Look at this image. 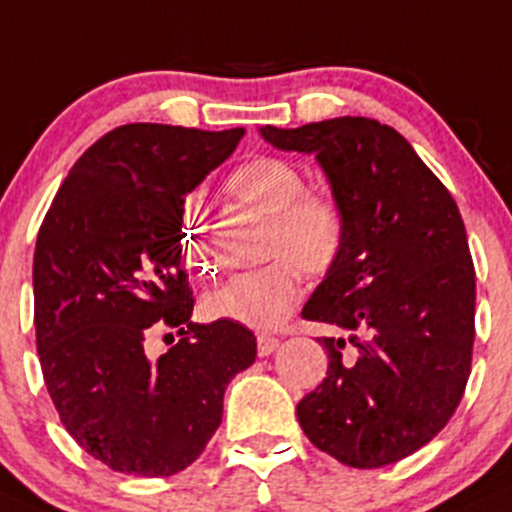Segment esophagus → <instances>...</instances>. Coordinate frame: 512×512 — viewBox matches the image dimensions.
Segmentation results:
<instances>
[{"label": "esophagus", "instance_id": "obj_1", "mask_svg": "<svg viewBox=\"0 0 512 512\" xmlns=\"http://www.w3.org/2000/svg\"><path fill=\"white\" fill-rule=\"evenodd\" d=\"M279 348V338L270 336V333H257V353L270 355Z\"/></svg>", "mask_w": 512, "mask_h": 512}]
</instances>
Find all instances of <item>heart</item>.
Wrapping results in <instances>:
<instances>
[{
    "label": "heart",
    "mask_w": 512,
    "mask_h": 512,
    "mask_svg": "<svg viewBox=\"0 0 512 512\" xmlns=\"http://www.w3.org/2000/svg\"><path fill=\"white\" fill-rule=\"evenodd\" d=\"M228 193L267 215L262 257L267 265L238 272L203 297L211 319L250 328H274L292 314L301 297V272L321 277L343 250V213L321 193L306 191L304 174L289 161L257 157L230 174ZM179 242L184 265L193 272L213 270L208 223L201 198L188 196L179 213Z\"/></svg>",
    "instance_id": "heart-1"
}]
</instances>
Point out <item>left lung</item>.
<instances>
[{"label":"left lung","mask_w":512,"mask_h":512,"mask_svg":"<svg viewBox=\"0 0 512 512\" xmlns=\"http://www.w3.org/2000/svg\"><path fill=\"white\" fill-rule=\"evenodd\" d=\"M282 152L311 154L341 208L343 250L301 316L348 331L324 338V383L297 405L316 449L380 469L422 449L449 422L471 373L476 272L464 220L397 129L336 117L260 127Z\"/></svg>","instance_id":"left-lung-1"}]
</instances>
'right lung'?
I'll return each mask as SVG.
<instances>
[{"label": "right lung", "instance_id": "right-lung-1", "mask_svg": "<svg viewBox=\"0 0 512 512\" xmlns=\"http://www.w3.org/2000/svg\"><path fill=\"white\" fill-rule=\"evenodd\" d=\"M242 134L152 122L112 129L75 161L41 223L43 380L71 437L112 471L157 478L191 466L220 427L225 387L255 363L250 328L191 321L179 242L186 196ZM157 320L185 338L152 361L143 341Z\"/></svg>", "mask_w": 512, "mask_h": 512}]
</instances>
